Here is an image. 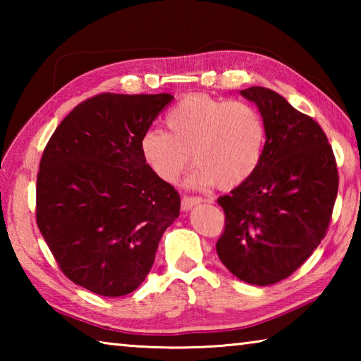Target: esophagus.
<instances>
[{"mask_svg": "<svg viewBox=\"0 0 361 361\" xmlns=\"http://www.w3.org/2000/svg\"><path fill=\"white\" fill-rule=\"evenodd\" d=\"M202 202V197H191V195H185L181 199V210H191L194 205H197Z\"/></svg>", "mask_w": 361, "mask_h": 361, "instance_id": "esophagus-1", "label": "esophagus"}]
</instances>
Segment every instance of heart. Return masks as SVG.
I'll use <instances>...</instances> for the list:
<instances>
[{
	"label": "heart",
	"instance_id": "heart-1",
	"mask_svg": "<svg viewBox=\"0 0 361 361\" xmlns=\"http://www.w3.org/2000/svg\"><path fill=\"white\" fill-rule=\"evenodd\" d=\"M167 132L148 129L140 154L159 180L176 183L194 164V185L231 189L252 178L266 148V121L243 100L192 94L166 114Z\"/></svg>",
	"mask_w": 361,
	"mask_h": 361
}]
</instances>
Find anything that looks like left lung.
<instances>
[{
    "mask_svg": "<svg viewBox=\"0 0 361 361\" xmlns=\"http://www.w3.org/2000/svg\"><path fill=\"white\" fill-rule=\"evenodd\" d=\"M266 121V148L252 178L221 195L216 253L237 279L272 285L290 277L326 235L339 175L322 127L267 87L240 90Z\"/></svg>",
    "mask_w": 361,
    "mask_h": 361,
    "instance_id": "left-lung-1",
    "label": "left lung"
}]
</instances>
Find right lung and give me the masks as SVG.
I'll use <instances>...</instances> for the list:
<instances>
[{"mask_svg": "<svg viewBox=\"0 0 361 361\" xmlns=\"http://www.w3.org/2000/svg\"><path fill=\"white\" fill-rule=\"evenodd\" d=\"M170 94H99L49 140L36 178V224L71 282L100 296L137 290L159 240L180 215V194L151 172L140 137Z\"/></svg>", "mask_w": 361, "mask_h": 361, "instance_id": "1", "label": "right lung"}]
</instances>
